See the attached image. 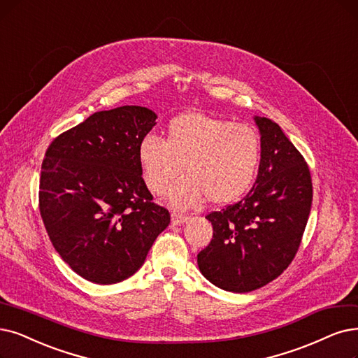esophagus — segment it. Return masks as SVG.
Instances as JSON below:
<instances>
[{
  "mask_svg": "<svg viewBox=\"0 0 358 358\" xmlns=\"http://www.w3.org/2000/svg\"><path fill=\"white\" fill-rule=\"evenodd\" d=\"M188 220V217L185 214H179V213H171V224L179 226L182 223H185Z\"/></svg>",
  "mask_w": 358,
  "mask_h": 358,
  "instance_id": "34e87169",
  "label": "esophagus"
}]
</instances>
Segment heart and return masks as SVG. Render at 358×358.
I'll use <instances>...</instances> for the list:
<instances>
[{
  "label": "heart",
  "mask_w": 358,
  "mask_h": 358,
  "mask_svg": "<svg viewBox=\"0 0 358 358\" xmlns=\"http://www.w3.org/2000/svg\"><path fill=\"white\" fill-rule=\"evenodd\" d=\"M262 157L260 138L251 126L204 113L189 111L170 120L166 141L145 135L139 141L138 162L147 188L167 194L175 208H191L206 198L229 204L244 195L255 179Z\"/></svg>",
  "instance_id": "1"
}]
</instances>
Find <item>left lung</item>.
<instances>
[{
  "label": "left lung",
  "instance_id": "8db88e82",
  "mask_svg": "<svg viewBox=\"0 0 358 358\" xmlns=\"http://www.w3.org/2000/svg\"><path fill=\"white\" fill-rule=\"evenodd\" d=\"M254 122L262 147L254 187L236 204L208 214L213 239L196 255L207 280L236 294L264 287L291 264L313 199L303 155L278 123L260 116Z\"/></svg>",
  "mask_w": 358,
  "mask_h": 358
}]
</instances>
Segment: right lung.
Returning a JSON list of instances; mask_svg holds the SVG:
<instances>
[{
	"label": "right lung",
	"instance_id": "right-lung-1",
	"mask_svg": "<svg viewBox=\"0 0 358 358\" xmlns=\"http://www.w3.org/2000/svg\"><path fill=\"white\" fill-rule=\"evenodd\" d=\"M157 114L141 106L96 111L57 136L45 152L39 210L55 251L98 285L117 283L141 268L170 223L151 203L138 145Z\"/></svg>",
	"mask_w": 358,
	"mask_h": 358
}]
</instances>
